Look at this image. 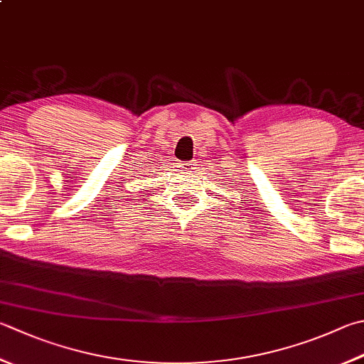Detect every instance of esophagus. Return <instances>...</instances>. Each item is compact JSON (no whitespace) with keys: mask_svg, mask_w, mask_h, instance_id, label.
<instances>
[{"mask_svg":"<svg viewBox=\"0 0 364 364\" xmlns=\"http://www.w3.org/2000/svg\"><path fill=\"white\" fill-rule=\"evenodd\" d=\"M195 166H196V164L193 161H188V163H183L182 164L183 171H187V173H191V169H195Z\"/></svg>","mask_w":364,"mask_h":364,"instance_id":"obj_1","label":"esophagus"}]
</instances>
